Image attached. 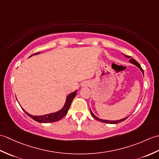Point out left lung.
<instances>
[{"label": "left lung", "mask_w": 159, "mask_h": 159, "mask_svg": "<svg viewBox=\"0 0 159 159\" xmlns=\"http://www.w3.org/2000/svg\"><path fill=\"white\" fill-rule=\"evenodd\" d=\"M126 56V57H128V58H130V56H128V55H125ZM129 61L131 63H133V64H134V65H135L136 66H137L138 67H139V68L141 70V72H143V69H142V67H141V66L139 65V63H138L137 61L135 60V59H130V61ZM90 112H91V114H92V116L95 118L96 120H98V121H102V122H104V123H107V124H118V123H120V122H121V121H124L126 119H127L128 118V117H125V118H124V119H121V120H116V121H109V120H102V119H100V118H98V117H97L95 115H94L92 112V111L90 110Z\"/></svg>", "instance_id": "8db88e82"}]
</instances>
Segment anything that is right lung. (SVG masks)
Listing matches in <instances>:
<instances>
[{
	"instance_id": "obj_1",
	"label": "right lung",
	"mask_w": 159,
	"mask_h": 159,
	"mask_svg": "<svg viewBox=\"0 0 159 159\" xmlns=\"http://www.w3.org/2000/svg\"><path fill=\"white\" fill-rule=\"evenodd\" d=\"M38 53L39 52H37V53L33 54V55H37V54H38ZM76 92H77V91H75V92L71 93L70 94H69L68 96H67V98H66V103H65V104H64V107L60 111H57V112H56V113H50V114H48V115H45V116H32V115L26 113L25 110H24L23 109H22L26 113V114H27L30 117L32 118L33 120H34L36 121H38V122H40V123L55 122V121H59L61 119H62V118L67 113V111H68L69 108L71 105V104H72V100L74 98V97H75V96H76Z\"/></svg>"
}]
</instances>
